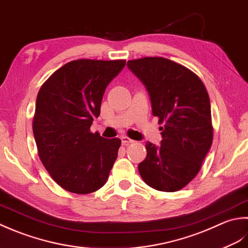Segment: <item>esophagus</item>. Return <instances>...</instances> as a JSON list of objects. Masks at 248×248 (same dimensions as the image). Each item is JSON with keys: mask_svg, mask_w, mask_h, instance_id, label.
I'll return each instance as SVG.
<instances>
[{"mask_svg": "<svg viewBox=\"0 0 248 248\" xmlns=\"http://www.w3.org/2000/svg\"><path fill=\"white\" fill-rule=\"evenodd\" d=\"M121 140H122V143H123L124 145L129 144V143H134V142H135V140L130 139V138H128V137H126V136H124V137L121 138Z\"/></svg>", "mask_w": 248, "mask_h": 248, "instance_id": "1", "label": "esophagus"}]
</instances>
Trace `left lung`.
I'll return each mask as SVG.
<instances>
[{
    "instance_id": "8db88e82",
    "label": "left lung",
    "mask_w": 248,
    "mask_h": 248,
    "mask_svg": "<svg viewBox=\"0 0 248 248\" xmlns=\"http://www.w3.org/2000/svg\"><path fill=\"white\" fill-rule=\"evenodd\" d=\"M127 65L145 85L152 113L164 125L160 145L145 143L139 173L150 187L178 191L198 174L213 141L209 94L194 72L166 58L129 60Z\"/></svg>"
}]
</instances>
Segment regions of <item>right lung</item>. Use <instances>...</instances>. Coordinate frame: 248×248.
I'll list each match as a JSON object with an SVG mask.
<instances>
[{
    "mask_svg": "<svg viewBox=\"0 0 248 248\" xmlns=\"http://www.w3.org/2000/svg\"><path fill=\"white\" fill-rule=\"evenodd\" d=\"M125 60L80 59L50 76L36 98L33 133L38 156L53 181L74 194L102 188L121 145L90 127L100 113L107 85L125 66Z\"/></svg>",
    "mask_w": 248,
    "mask_h": 248,
    "instance_id": "1",
    "label": "right lung"
}]
</instances>
